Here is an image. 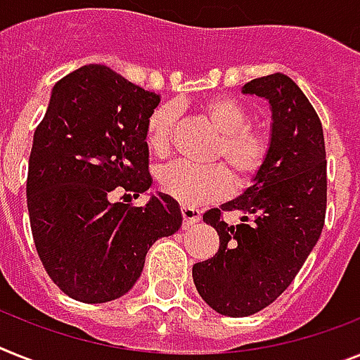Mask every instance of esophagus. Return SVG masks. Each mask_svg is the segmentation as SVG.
<instances>
[{
  "mask_svg": "<svg viewBox=\"0 0 360 360\" xmlns=\"http://www.w3.org/2000/svg\"><path fill=\"white\" fill-rule=\"evenodd\" d=\"M182 221H184V226H193L195 222L200 221V212L195 210V207H182Z\"/></svg>",
  "mask_w": 360,
  "mask_h": 360,
  "instance_id": "esophagus-1",
  "label": "esophagus"
}]
</instances>
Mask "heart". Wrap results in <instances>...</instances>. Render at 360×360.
<instances>
[{
  "label": "heart",
  "instance_id": "b5f03b06",
  "mask_svg": "<svg viewBox=\"0 0 360 360\" xmlns=\"http://www.w3.org/2000/svg\"><path fill=\"white\" fill-rule=\"evenodd\" d=\"M198 112L219 134L210 160L219 163L197 167L189 163H169L158 171V184L182 206H202L219 200L230 189L246 187L259 176L269 162L272 138L269 130L250 121V112L230 95H213L198 105ZM176 110L158 106L148 115L145 138L156 154L169 153L173 145Z\"/></svg>",
  "mask_w": 360,
  "mask_h": 360
}]
</instances>
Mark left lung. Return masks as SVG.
<instances>
[{"label":"left lung","mask_w":360,"mask_h":360,"mask_svg":"<svg viewBox=\"0 0 360 360\" xmlns=\"http://www.w3.org/2000/svg\"><path fill=\"white\" fill-rule=\"evenodd\" d=\"M243 94L272 106L269 162L239 198L202 215L219 233V250L193 265L202 300L233 319L265 309L292 283L319 243L328 206L322 123L304 91L274 73L246 82ZM233 211L241 213L239 225L224 221Z\"/></svg>","instance_id":"1"}]
</instances>
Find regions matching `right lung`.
Returning <instances> with one entry per match:
<instances>
[{"label":"right lung","mask_w":360,"mask_h":360,"mask_svg":"<svg viewBox=\"0 0 360 360\" xmlns=\"http://www.w3.org/2000/svg\"><path fill=\"white\" fill-rule=\"evenodd\" d=\"M160 95L101 64L60 79L34 130L27 210L41 265L70 298L105 304L129 292L154 240L182 213L169 195L145 206L112 202L150 187L145 127Z\"/></svg>","instance_id":"right-lung-1"}]
</instances>
